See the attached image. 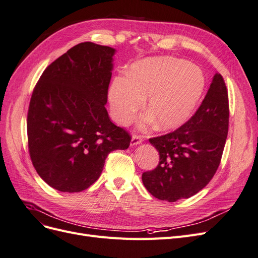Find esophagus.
Segmentation results:
<instances>
[{
    "instance_id": "34e87169",
    "label": "esophagus",
    "mask_w": 258,
    "mask_h": 258,
    "mask_svg": "<svg viewBox=\"0 0 258 258\" xmlns=\"http://www.w3.org/2000/svg\"><path fill=\"white\" fill-rule=\"evenodd\" d=\"M143 141V137L140 136V135H134L132 136V139H131V145H137V144H140Z\"/></svg>"
}]
</instances>
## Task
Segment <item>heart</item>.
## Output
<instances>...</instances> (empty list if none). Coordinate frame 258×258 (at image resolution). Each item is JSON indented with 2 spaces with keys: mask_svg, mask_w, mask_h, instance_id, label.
<instances>
[{
  "mask_svg": "<svg viewBox=\"0 0 258 258\" xmlns=\"http://www.w3.org/2000/svg\"><path fill=\"white\" fill-rule=\"evenodd\" d=\"M205 90L201 70L188 61L152 58L132 66L128 76H117L110 88V104L116 122L127 124L147 98L143 124L155 120L159 130L181 126L194 112Z\"/></svg>",
  "mask_w": 258,
  "mask_h": 258,
  "instance_id": "b5f03b06",
  "label": "heart"
}]
</instances>
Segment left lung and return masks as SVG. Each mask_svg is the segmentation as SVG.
Masks as SVG:
<instances>
[{"instance_id":"8db88e82","label":"left lung","mask_w":258,"mask_h":258,"mask_svg":"<svg viewBox=\"0 0 258 258\" xmlns=\"http://www.w3.org/2000/svg\"><path fill=\"white\" fill-rule=\"evenodd\" d=\"M228 123V91L223 76L215 74L201 105L183 126L150 139L159 153V163L142 174L145 188L169 202L205 188L221 163Z\"/></svg>"}]
</instances>
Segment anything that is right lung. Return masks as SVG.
<instances>
[{
	"label": "right lung",
	"mask_w": 258,
	"mask_h": 258,
	"mask_svg": "<svg viewBox=\"0 0 258 258\" xmlns=\"http://www.w3.org/2000/svg\"><path fill=\"white\" fill-rule=\"evenodd\" d=\"M115 49L85 42L45 69L30 100L31 161L52 188L79 192L95 183L107 155L127 150L131 136L110 119L105 104Z\"/></svg>",
	"instance_id": "add662e5"
}]
</instances>
